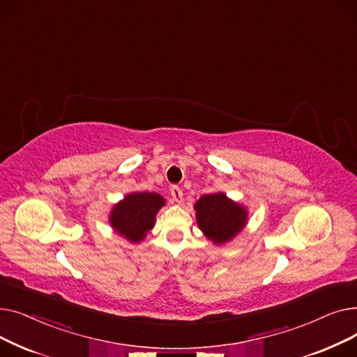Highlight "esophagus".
I'll return each instance as SVG.
<instances>
[{"mask_svg":"<svg viewBox=\"0 0 357 357\" xmlns=\"http://www.w3.org/2000/svg\"><path fill=\"white\" fill-rule=\"evenodd\" d=\"M171 195H172V198H174V201L176 202V204H181L182 202V190L179 188V186H172L171 188Z\"/></svg>","mask_w":357,"mask_h":357,"instance_id":"esophagus-1","label":"esophagus"}]
</instances>
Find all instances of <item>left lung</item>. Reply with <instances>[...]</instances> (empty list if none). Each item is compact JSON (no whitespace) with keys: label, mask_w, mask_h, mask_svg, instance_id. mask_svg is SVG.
I'll list each match as a JSON object with an SVG mask.
<instances>
[{"label":"left lung","mask_w":357,"mask_h":357,"mask_svg":"<svg viewBox=\"0 0 357 357\" xmlns=\"http://www.w3.org/2000/svg\"><path fill=\"white\" fill-rule=\"evenodd\" d=\"M194 208L199 230L215 245L233 240L248 222V210L224 192L202 195Z\"/></svg>","instance_id":"obj_1"}]
</instances>
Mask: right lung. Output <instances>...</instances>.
<instances>
[{"label":"right lung","instance_id":"1","mask_svg":"<svg viewBox=\"0 0 357 357\" xmlns=\"http://www.w3.org/2000/svg\"><path fill=\"white\" fill-rule=\"evenodd\" d=\"M163 205V197L156 192H131L112 207L108 221L120 236L139 243L153 229L156 214Z\"/></svg>","mask_w":357,"mask_h":357}]
</instances>
